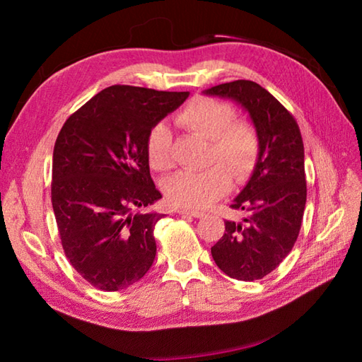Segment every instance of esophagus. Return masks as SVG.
I'll list each match as a JSON object with an SVG mask.
<instances>
[{
  "label": "esophagus",
  "mask_w": 362,
  "mask_h": 362,
  "mask_svg": "<svg viewBox=\"0 0 362 362\" xmlns=\"http://www.w3.org/2000/svg\"><path fill=\"white\" fill-rule=\"evenodd\" d=\"M177 213L182 214V216H193V218H202L204 213L199 210H188V209H179Z\"/></svg>",
  "instance_id": "1"
}]
</instances>
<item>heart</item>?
I'll use <instances>...</instances> for the list:
<instances>
[{"instance_id":"heart-1","label":"heart","mask_w":362,"mask_h":362,"mask_svg":"<svg viewBox=\"0 0 362 362\" xmlns=\"http://www.w3.org/2000/svg\"><path fill=\"white\" fill-rule=\"evenodd\" d=\"M175 122L188 132L209 140V163L204 171H180L165 182L169 204L180 209H205L230 188V179L243 183L255 169L261 141L257 127L244 118H235L233 107L210 96H196L175 115ZM144 152L156 171L173 165L171 135L163 124H156L146 135Z\"/></svg>"}]
</instances>
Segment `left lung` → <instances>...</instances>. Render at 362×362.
Masks as SVG:
<instances>
[{
    "label": "left lung",
    "instance_id": "8db88e82",
    "mask_svg": "<svg viewBox=\"0 0 362 362\" xmlns=\"http://www.w3.org/2000/svg\"><path fill=\"white\" fill-rule=\"evenodd\" d=\"M227 96L250 113L261 151L250 180L230 205L247 213L226 221V233L211 247L222 272L235 280H261L294 247L306 204L305 149L296 118L257 82L233 81L206 90Z\"/></svg>",
    "mask_w": 362,
    "mask_h": 362
}]
</instances>
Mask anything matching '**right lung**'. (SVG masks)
I'll list each match as a JSON object with an SVG mask.
<instances>
[{
	"mask_svg": "<svg viewBox=\"0 0 362 362\" xmlns=\"http://www.w3.org/2000/svg\"><path fill=\"white\" fill-rule=\"evenodd\" d=\"M188 95L112 86L60 129L52 153V210L65 257L96 289H126L153 263V228L165 214L143 211L161 197L144 140Z\"/></svg>",
	"mask_w": 362,
	"mask_h": 362,
	"instance_id": "obj_1",
	"label": "right lung"
}]
</instances>
